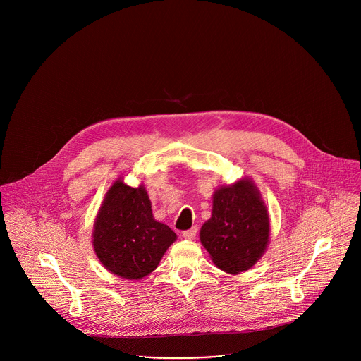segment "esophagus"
I'll use <instances>...</instances> for the list:
<instances>
[{"label": "esophagus", "instance_id": "obj_1", "mask_svg": "<svg viewBox=\"0 0 361 361\" xmlns=\"http://www.w3.org/2000/svg\"><path fill=\"white\" fill-rule=\"evenodd\" d=\"M197 227H192V228H190V230H185V231H183V237L184 238H188V240H192L195 235H197Z\"/></svg>", "mask_w": 361, "mask_h": 361}]
</instances>
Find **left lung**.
I'll list each match as a JSON object with an SVG mask.
<instances>
[{"label":"left lung","mask_w":361,"mask_h":361,"mask_svg":"<svg viewBox=\"0 0 361 361\" xmlns=\"http://www.w3.org/2000/svg\"><path fill=\"white\" fill-rule=\"evenodd\" d=\"M270 234L266 205L250 180L214 192L212 219L204 223L200 240L214 264L237 274L263 255Z\"/></svg>","instance_id":"left-lung-1"}]
</instances>
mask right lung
I'll return each instance as SVG.
<instances>
[{"instance_id": "obj_1", "label": "right lung", "mask_w": 361, "mask_h": 361, "mask_svg": "<svg viewBox=\"0 0 361 361\" xmlns=\"http://www.w3.org/2000/svg\"><path fill=\"white\" fill-rule=\"evenodd\" d=\"M92 238L102 266L113 274L135 280L157 269L177 235L154 220L142 185L133 188L118 180L101 205Z\"/></svg>"}]
</instances>
